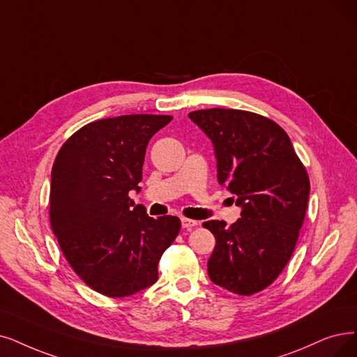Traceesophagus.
Instances as JSON below:
<instances>
[{"label":"esophagus","instance_id":"1","mask_svg":"<svg viewBox=\"0 0 357 357\" xmlns=\"http://www.w3.org/2000/svg\"><path fill=\"white\" fill-rule=\"evenodd\" d=\"M181 225H183V228H188V230H190V228L197 225V221L190 220V218H181Z\"/></svg>","mask_w":357,"mask_h":357}]
</instances>
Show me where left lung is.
Segmentation results:
<instances>
[{
  "label": "left lung",
  "instance_id": "1",
  "mask_svg": "<svg viewBox=\"0 0 357 357\" xmlns=\"http://www.w3.org/2000/svg\"><path fill=\"white\" fill-rule=\"evenodd\" d=\"M189 119L212 142L217 178L233 193L241 218L202 225L215 236L208 275L241 296L266 289L290 261L303 225L310 184L291 140L259 114L209 108Z\"/></svg>",
  "mask_w": 357,
  "mask_h": 357
}]
</instances>
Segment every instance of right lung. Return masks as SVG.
Wrapping results in <instances>:
<instances>
[{
	"mask_svg": "<svg viewBox=\"0 0 357 357\" xmlns=\"http://www.w3.org/2000/svg\"><path fill=\"white\" fill-rule=\"evenodd\" d=\"M173 117L132 114L89 123L59 151L51 171L50 220L75 273L108 297L158 280V262L180 231L177 217L152 218L135 205L151 137Z\"/></svg>",
	"mask_w": 357,
	"mask_h": 357,
	"instance_id": "obj_1",
	"label": "right lung"
}]
</instances>
